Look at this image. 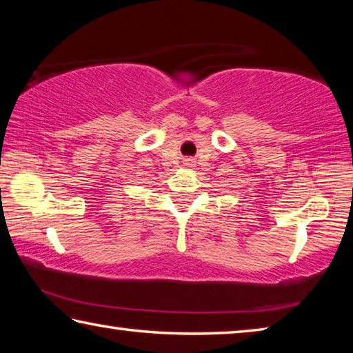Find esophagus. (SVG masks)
I'll return each instance as SVG.
<instances>
[{
  "mask_svg": "<svg viewBox=\"0 0 353 353\" xmlns=\"http://www.w3.org/2000/svg\"><path fill=\"white\" fill-rule=\"evenodd\" d=\"M185 165H188V166H191V165H193V162H185Z\"/></svg>",
  "mask_w": 353,
  "mask_h": 353,
  "instance_id": "1",
  "label": "esophagus"
}]
</instances>
